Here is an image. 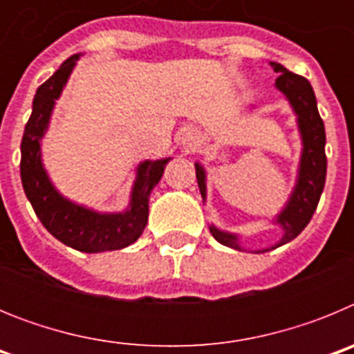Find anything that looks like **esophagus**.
<instances>
[{
	"instance_id": "34e87169",
	"label": "esophagus",
	"mask_w": 354,
	"mask_h": 354,
	"mask_svg": "<svg viewBox=\"0 0 354 354\" xmlns=\"http://www.w3.org/2000/svg\"><path fill=\"white\" fill-rule=\"evenodd\" d=\"M180 147H183L186 152H189V150H193L196 147V143H198V133H196L195 129H192V127H187V129H184L183 133H180Z\"/></svg>"
}]
</instances>
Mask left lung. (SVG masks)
<instances>
[{"label":"left lung","instance_id":"obj_1","mask_svg":"<svg viewBox=\"0 0 354 354\" xmlns=\"http://www.w3.org/2000/svg\"><path fill=\"white\" fill-rule=\"evenodd\" d=\"M271 67L280 74L274 83L277 88L286 93L294 113L298 115V127L303 140L298 183L286 209L277 218V223L282 225L283 228V237L277 246H282L299 236V232L308 225L314 211L317 209L319 198L324 189V180H326V154H324L326 134H324V122L317 111V101H315V93L310 83L303 76L287 71L283 65L271 62ZM195 170L200 193L205 200V171L198 162L195 165ZM211 234L221 245L241 250L239 239L234 234L221 232L216 227H211ZM261 252H268V250H261Z\"/></svg>","mask_w":354,"mask_h":354}]
</instances>
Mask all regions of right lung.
<instances>
[{"instance_id": "right-lung-1", "label": "right lung", "mask_w": 354, "mask_h": 354, "mask_svg": "<svg viewBox=\"0 0 354 354\" xmlns=\"http://www.w3.org/2000/svg\"><path fill=\"white\" fill-rule=\"evenodd\" d=\"M81 55H72L37 88L31 117L21 142V180L37 218L64 245L86 253L111 252L133 245L149 220V196L161 179L170 158L143 161L134 180L126 212L99 214L64 198L56 192L40 159V140L48 129L55 101L60 97Z\"/></svg>"}]
</instances>
